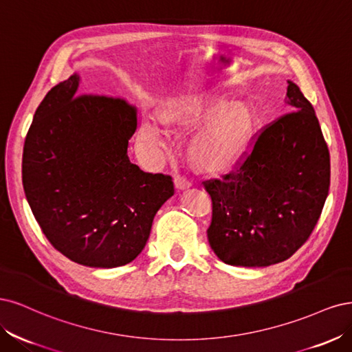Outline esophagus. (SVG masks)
I'll return each instance as SVG.
<instances>
[{
	"instance_id": "1",
	"label": "esophagus",
	"mask_w": 352,
	"mask_h": 352,
	"mask_svg": "<svg viewBox=\"0 0 352 352\" xmlns=\"http://www.w3.org/2000/svg\"><path fill=\"white\" fill-rule=\"evenodd\" d=\"M174 184H175V188H177V190H187L188 187H191V181H188V179L184 178V177L178 175V177H175V179H174Z\"/></svg>"
}]
</instances>
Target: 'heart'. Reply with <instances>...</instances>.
I'll return each mask as SVG.
<instances>
[{"label":"heart","mask_w":352,"mask_h":352,"mask_svg":"<svg viewBox=\"0 0 352 352\" xmlns=\"http://www.w3.org/2000/svg\"><path fill=\"white\" fill-rule=\"evenodd\" d=\"M161 120L166 126L203 124L190 143V156L200 169L225 171L235 165L247 149L254 131V117L243 104L226 105L223 99L188 100L165 109ZM146 140L164 143V129L155 117L142 124Z\"/></svg>","instance_id":"1"}]
</instances>
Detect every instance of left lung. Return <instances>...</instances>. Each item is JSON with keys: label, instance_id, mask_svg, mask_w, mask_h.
Masks as SVG:
<instances>
[{"label": "left lung", "instance_id": "1", "mask_svg": "<svg viewBox=\"0 0 352 352\" xmlns=\"http://www.w3.org/2000/svg\"><path fill=\"white\" fill-rule=\"evenodd\" d=\"M285 105L288 114L258 134L236 169L203 183L213 205L208 240L226 265L283 262L320 218L331 184L327 144L313 105L291 80Z\"/></svg>", "mask_w": 352, "mask_h": 352}]
</instances>
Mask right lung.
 <instances>
[{
  "label": "right lung",
  "mask_w": 352,
  "mask_h": 352,
  "mask_svg": "<svg viewBox=\"0 0 352 352\" xmlns=\"http://www.w3.org/2000/svg\"><path fill=\"white\" fill-rule=\"evenodd\" d=\"M78 86L74 73L50 90L33 116L23 188L56 250L83 266L118 267L142 253L174 184L130 162L135 109L117 98L80 96Z\"/></svg>",
  "instance_id": "obj_1"
}]
</instances>
